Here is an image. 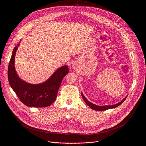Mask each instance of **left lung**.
Returning a JSON list of instances; mask_svg holds the SVG:
<instances>
[{
    "label": "left lung",
    "mask_w": 146,
    "mask_h": 146,
    "mask_svg": "<svg viewBox=\"0 0 146 146\" xmlns=\"http://www.w3.org/2000/svg\"><path fill=\"white\" fill-rule=\"evenodd\" d=\"M81 95H82V97L83 99L84 100V101H85V102H86V103L87 104V105L91 109H93L94 110H96V111H103V110H108V109H110L115 108L118 107V106H119L121 104H122L125 101V100L126 99V98H127V96L122 100H121L120 102L115 104V105H106V106H98V105H95V104L92 103L90 101H88L86 98V97L84 96V95H83V94L82 92H81Z\"/></svg>",
    "instance_id": "1"
}]
</instances>
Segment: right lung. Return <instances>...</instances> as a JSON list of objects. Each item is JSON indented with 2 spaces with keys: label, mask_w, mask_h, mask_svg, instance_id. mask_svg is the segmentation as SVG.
Listing matches in <instances>:
<instances>
[{
  "label": "right lung",
  "mask_w": 146,
  "mask_h": 146,
  "mask_svg": "<svg viewBox=\"0 0 146 146\" xmlns=\"http://www.w3.org/2000/svg\"><path fill=\"white\" fill-rule=\"evenodd\" d=\"M21 41V40H20ZM13 51L8 68V79L10 87L19 100L28 107L46 108L55 100L58 91L64 77L69 73L67 65L58 68L45 82L38 84H31L21 79L14 66L15 55L19 46Z\"/></svg>",
  "instance_id": "right-lung-1"
}]
</instances>
